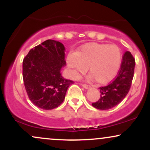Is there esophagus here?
<instances>
[{
  "instance_id": "esophagus-1",
  "label": "esophagus",
  "mask_w": 150,
  "mask_h": 150,
  "mask_svg": "<svg viewBox=\"0 0 150 150\" xmlns=\"http://www.w3.org/2000/svg\"><path fill=\"white\" fill-rule=\"evenodd\" d=\"M81 85H82V87H83L84 88L86 89H88L90 88V86L88 85H86V84H82Z\"/></svg>"
}]
</instances>
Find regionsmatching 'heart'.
Wrapping results in <instances>:
<instances>
[{"mask_svg":"<svg viewBox=\"0 0 150 150\" xmlns=\"http://www.w3.org/2000/svg\"><path fill=\"white\" fill-rule=\"evenodd\" d=\"M66 62L74 78L88 68L89 77L95 79L97 83L104 85L113 80L119 72L122 53L115 44L92 43L82 46L75 53H69Z\"/></svg>","mask_w":150,"mask_h":150,"instance_id":"obj_1","label":"heart"}]
</instances>
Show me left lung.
Masks as SVG:
<instances>
[{
    "instance_id": "obj_1",
    "label": "left lung",
    "mask_w": 150,
    "mask_h": 150,
    "mask_svg": "<svg viewBox=\"0 0 150 150\" xmlns=\"http://www.w3.org/2000/svg\"><path fill=\"white\" fill-rule=\"evenodd\" d=\"M135 65L133 56L130 52L126 51L123 55L118 76L109 85L99 87L101 97L92 106L97 109L108 110L123 101L130 90Z\"/></svg>"
}]
</instances>
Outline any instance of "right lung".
<instances>
[{
	"label": "right lung",
	"mask_w": 150,
	"mask_h": 150,
	"mask_svg": "<svg viewBox=\"0 0 150 150\" xmlns=\"http://www.w3.org/2000/svg\"><path fill=\"white\" fill-rule=\"evenodd\" d=\"M63 44L49 39L31 49L22 63V75L27 95L39 108L51 110L60 106L73 81L61 71L66 63Z\"/></svg>",
	"instance_id": "1"
}]
</instances>
